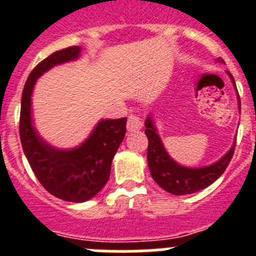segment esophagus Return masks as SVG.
<instances>
[{"instance_id": "1", "label": "esophagus", "mask_w": 256, "mask_h": 256, "mask_svg": "<svg viewBox=\"0 0 256 256\" xmlns=\"http://www.w3.org/2000/svg\"><path fill=\"white\" fill-rule=\"evenodd\" d=\"M144 126L142 120L140 119L138 116H136V115H130L128 118V122H126V130L128 132H136V130H140Z\"/></svg>"}]
</instances>
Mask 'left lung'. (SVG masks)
Here are the masks:
<instances>
[{
	"label": "left lung",
	"mask_w": 256,
	"mask_h": 256,
	"mask_svg": "<svg viewBox=\"0 0 256 256\" xmlns=\"http://www.w3.org/2000/svg\"><path fill=\"white\" fill-rule=\"evenodd\" d=\"M228 76L236 86L232 74L228 73ZM238 106L241 108L240 97ZM144 126H146L144 133L148 138V164L151 177L162 188L173 195H188V194H195L200 190L206 188L224 173L234 156L236 142L232 144L230 150L220 160L212 165L204 166V168H186L174 162L165 151L162 140L156 133L155 126L150 116L144 122Z\"/></svg>",
	"instance_id": "1"
}]
</instances>
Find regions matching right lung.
<instances>
[{"label":"right lung","instance_id":"right-lung-1","mask_svg":"<svg viewBox=\"0 0 256 256\" xmlns=\"http://www.w3.org/2000/svg\"><path fill=\"white\" fill-rule=\"evenodd\" d=\"M80 47L60 50L40 61L26 79L20 108V141L32 170L56 198L83 202L101 191L110 177L112 162L126 136V118L98 122L79 148L58 150L40 138L32 124L30 96L36 80L55 65L78 58Z\"/></svg>","mask_w":256,"mask_h":256}]
</instances>
